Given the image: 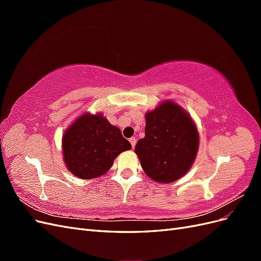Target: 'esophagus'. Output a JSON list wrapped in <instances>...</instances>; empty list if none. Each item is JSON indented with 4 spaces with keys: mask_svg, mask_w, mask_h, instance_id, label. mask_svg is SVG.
Returning a JSON list of instances; mask_svg holds the SVG:
<instances>
[{
    "mask_svg": "<svg viewBox=\"0 0 261 261\" xmlns=\"http://www.w3.org/2000/svg\"><path fill=\"white\" fill-rule=\"evenodd\" d=\"M129 143L132 144V148L135 147V146H136V138H135V137L129 138Z\"/></svg>",
    "mask_w": 261,
    "mask_h": 261,
    "instance_id": "34e87169",
    "label": "esophagus"
}]
</instances>
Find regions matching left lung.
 <instances>
[{"mask_svg":"<svg viewBox=\"0 0 261 261\" xmlns=\"http://www.w3.org/2000/svg\"><path fill=\"white\" fill-rule=\"evenodd\" d=\"M196 126L183 109L168 101L146 115L145 137L135 147L146 174L171 183L185 175L198 151Z\"/></svg>","mask_w":261,"mask_h":261,"instance_id":"8db88e82","label":"left lung"}]
</instances>
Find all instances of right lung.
I'll return each mask as SVG.
<instances>
[{
	"mask_svg": "<svg viewBox=\"0 0 261 261\" xmlns=\"http://www.w3.org/2000/svg\"><path fill=\"white\" fill-rule=\"evenodd\" d=\"M132 145L121 130L102 114H84L63 137V154L67 169L83 179L98 177L112 167L115 158Z\"/></svg>",
	"mask_w": 261,
	"mask_h": 261,
	"instance_id": "right-lung-1",
	"label": "right lung"
}]
</instances>
